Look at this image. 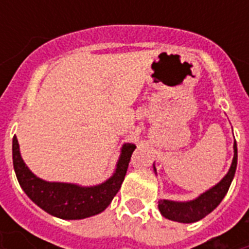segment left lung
I'll return each mask as SVG.
<instances>
[{"label":"left lung","mask_w":249,"mask_h":249,"mask_svg":"<svg viewBox=\"0 0 249 249\" xmlns=\"http://www.w3.org/2000/svg\"><path fill=\"white\" fill-rule=\"evenodd\" d=\"M236 164H238V148H236V142H234V158H232L231 166L228 174L216 186H213L212 189H209L208 191L201 194L200 196L190 201H172L160 199V213L168 220L182 222V224H191L204 218L213 209L217 208V205L220 204L225 195L228 194L232 178L235 176Z\"/></svg>","instance_id":"left-lung-1"}]
</instances>
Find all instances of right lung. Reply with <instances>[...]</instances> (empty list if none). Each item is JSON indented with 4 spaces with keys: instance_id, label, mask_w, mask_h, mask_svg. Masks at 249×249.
<instances>
[{
    "instance_id": "right-lung-1",
    "label": "right lung",
    "mask_w": 249,
    "mask_h": 249,
    "mask_svg": "<svg viewBox=\"0 0 249 249\" xmlns=\"http://www.w3.org/2000/svg\"><path fill=\"white\" fill-rule=\"evenodd\" d=\"M136 144L125 143L112 177L97 186L48 182L36 177L20 156L17 137L13 138V164L19 185L45 212L63 220H81L103 212L120 190Z\"/></svg>"
}]
</instances>
